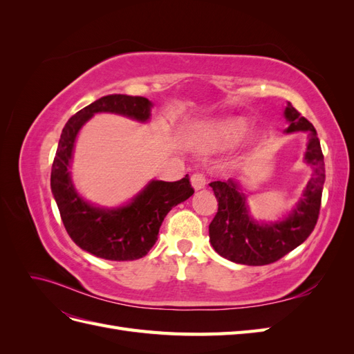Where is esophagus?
Here are the masks:
<instances>
[{
  "instance_id": "1",
  "label": "esophagus",
  "mask_w": 354,
  "mask_h": 354,
  "mask_svg": "<svg viewBox=\"0 0 354 354\" xmlns=\"http://www.w3.org/2000/svg\"><path fill=\"white\" fill-rule=\"evenodd\" d=\"M190 181H192V186H194L196 190L205 187L207 185V178L203 173H194L190 177Z\"/></svg>"
}]
</instances>
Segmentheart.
<instances>
[{
  "instance_id": "heart-1",
  "label": "heart",
  "mask_w": 354,
  "mask_h": 354,
  "mask_svg": "<svg viewBox=\"0 0 354 354\" xmlns=\"http://www.w3.org/2000/svg\"><path fill=\"white\" fill-rule=\"evenodd\" d=\"M245 131L246 124L242 121H224L212 127V130H209V136L224 143H234L245 134Z\"/></svg>"
}]
</instances>
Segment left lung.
Returning <instances> with one entry per match:
<instances>
[{"mask_svg": "<svg viewBox=\"0 0 354 354\" xmlns=\"http://www.w3.org/2000/svg\"><path fill=\"white\" fill-rule=\"evenodd\" d=\"M285 116L289 121L286 133L307 131L306 160L315 173L308 181L304 196L292 214L274 224H257L250 218L245 196L233 180L212 181L209 186L218 201L216 217L209 224V241L221 257L246 266H264L281 260L301 245L313 232L322 203L325 162L316 128L288 103Z\"/></svg>", "mask_w": 354, "mask_h": 354, "instance_id": "left-lung-1", "label": "left lung"}]
</instances>
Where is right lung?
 <instances>
[{"instance_id":"1","label":"right lung","mask_w":354,"mask_h":354,"mask_svg":"<svg viewBox=\"0 0 354 354\" xmlns=\"http://www.w3.org/2000/svg\"><path fill=\"white\" fill-rule=\"evenodd\" d=\"M152 103L140 95L109 94L69 118L60 134L51 167V192L71 239L81 250L112 261L145 257L158 239L159 227L171 208L194 195L189 174L177 181H152L127 207L95 208L78 196L69 177V162L80 128L95 112H113L146 121Z\"/></svg>"}]
</instances>
